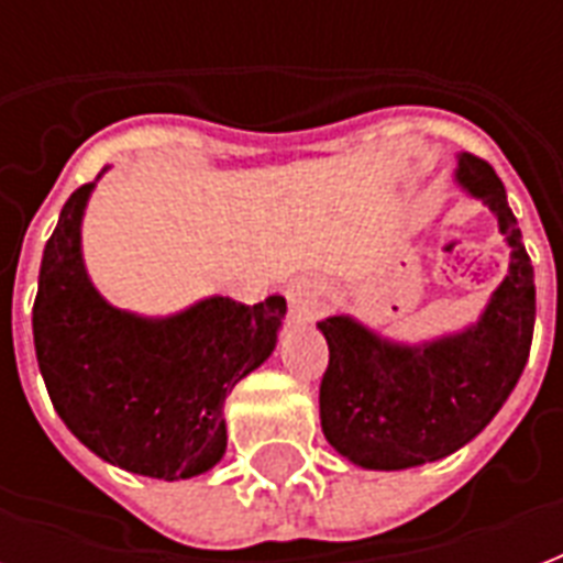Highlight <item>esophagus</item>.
Returning <instances> with one entry per match:
<instances>
[{
  "mask_svg": "<svg viewBox=\"0 0 563 563\" xmlns=\"http://www.w3.org/2000/svg\"><path fill=\"white\" fill-rule=\"evenodd\" d=\"M318 286L316 280H307V277H300V280H295L286 289V298H289V312L291 318L298 321V324H307V321H312L316 318V309H318Z\"/></svg>",
  "mask_w": 563,
  "mask_h": 563,
  "instance_id": "esophagus-1",
  "label": "esophagus"
}]
</instances>
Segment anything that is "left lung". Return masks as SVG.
Returning <instances> with one entry per match:
<instances>
[{
	"instance_id": "obj_1",
	"label": "left lung",
	"mask_w": 563,
	"mask_h": 563,
	"mask_svg": "<svg viewBox=\"0 0 563 563\" xmlns=\"http://www.w3.org/2000/svg\"><path fill=\"white\" fill-rule=\"evenodd\" d=\"M455 187L497 219L508 272L479 318L453 333L400 342L351 312L318 330L330 347L321 379V429L362 471H406L471 444L511 397L534 333V268L506 187L488 163L455 154Z\"/></svg>"
}]
</instances>
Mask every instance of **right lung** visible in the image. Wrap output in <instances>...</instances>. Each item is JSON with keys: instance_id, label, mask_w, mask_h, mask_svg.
I'll return each mask as SVG.
<instances>
[{"instance_id": "1", "label": "right lung", "mask_w": 563, "mask_h": 563, "mask_svg": "<svg viewBox=\"0 0 563 563\" xmlns=\"http://www.w3.org/2000/svg\"><path fill=\"white\" fill-rule=\"evenodd\" d=\"M99 178L69 195L43 251L31 316L40 374L66 429L101 462L192 479L228 450L224 400L274 353L286 298L245 307L207 295L169 316L113 307L90 280L81 245Z\"/></svg>"}]
</instances>
